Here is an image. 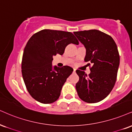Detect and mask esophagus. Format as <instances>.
Segmentation results:
<instances>
[{"mask_svg": "<svg viewBox=\"0 0 132 132\" xmlns=\"http://www.w3.org/2000/svg\"><path fill=\"white\" fill-rule=\"evenodd\" d=\"M73 72H76V69H74V71H73Z\"/></svg>", "mask_w": 132, "mask_h": 132, "instance_id": "1", "label": "esophagus"}]
</instances>
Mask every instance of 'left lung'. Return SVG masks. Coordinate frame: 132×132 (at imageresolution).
<instances>
[{
    "mask_svg": "<svg viewBox=\"0 0 132 132\" xmlns=\"http://www.w3.org/2000/svg\"><path fill=\"white\" fill-rule=\"evenodd\" d=\"M86 49L85 61L92 64L88 76L76 70L79 77L76 88L79 98L89 103L103 100L112 91L116 81L120 57L116 44L99 30L74 32Z\"/></svg>",
    "mask_w": 132,
    "mask_h": 132,
    "instance_id": "left-lung-1",
    "label": "left lung"
}]
</instances>
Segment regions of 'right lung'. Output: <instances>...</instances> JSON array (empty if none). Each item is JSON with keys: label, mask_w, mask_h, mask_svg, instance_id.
<instances>
[{"label": "right lung", "mask_w": 132, "mask_h": 132, "mask_svg": "<svg viewBox=\"0 0 132 132\" xmlns=\"http://www.w3.org/2000/svg\"><path fill=\"white\" fill-rule=\"evenodd\" d=\"M78 45L72 33L43 29L30 38L24 49L21 72L27 90L39 102L50 104L59 98L63 85L72 74L70 66H52L53 56L64 53L68 44Z\"/></svg>", "instance_id": "add662e5"}]
</instances>
